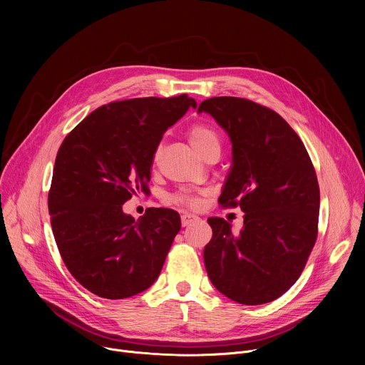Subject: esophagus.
<instances>
[{
  "label": "esophagus",
  "mask_w": 365,
  "mask_h": 365,
  "mask_svg": "<svg viewBox=\"0 0 365 365\" xmlns=\"http://www.w3.org/2000/svg\"><path fill=\"white\" fill-rule=\"evenodd\" d=\"M195 221H199L197 215H193V214H183L182 215V225L183 227H187L189 224H192Z\"/></svg>",
  "instance_id": "1"
}]
</instances>
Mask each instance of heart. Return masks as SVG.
<instances>
[{
	"label": "heart",
	"mask_w": 365,
	"mask_h": 365,
	"mask_svg": "<svg viewBox=\"0 0 365 365\" xmlns=\"http://www.w3.org/2000/svg\"><path fill=\"white\" fill-rule=\"evenodd\" d=\"M189 140L192 143V145L195 147V150L202 155L211 151L214 148H221V138L218 135V133L206 124H195L190 130H189ZM169 202L176 203V205H185V206H190V207H196L199 205V199L197 197H190L186 195H173L169 197Z\"/></svg>",
	"instance_id": "1"
}]
</instances>
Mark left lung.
I'll return each instance as SVG.
<instances>
[{
    "mask_svg": "<svg viewBox=\"0 0 365 365\" xmlns=\"http://www.w3.org/2000/svg\"><path fill=\"white\" fill-rule=\"evenodd\" d=\"M197 113L212 115L230 135L232 166L218 202L244 212L238 235L224 218L207 220V276L237 303L273 302L296 283L318 237L315 168L294 130L267 107L215 96L200 102Z\"/></svg>",
    "mask_w": 365,
    "mask_h": 365,
    "instance_id": "1",
    "label": "left lung"
}]
</instances>
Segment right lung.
<instances>
[{
    "mask_svg": "<svg viewBox=\"0 0 365 365\" xmlns=\"http://www.w3.org/2000/svg\"><path fill=\"white\" fill-rule=\"evenodd\" d=\"M196 101L134 98L91 113L63 140L48 190V214L71 274L103 299H125L159 277L180 217L148 207L135 221L123 205L147 189L154 153L166 130Z\"/></svg>",
    "mask_w": 365,
    "mask_h": 365,
    "instance_id": "1",
    "label": "right lung"
}]
</instances>
